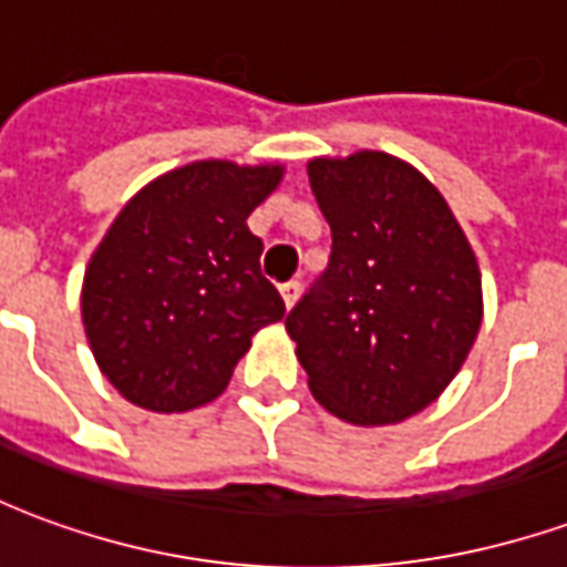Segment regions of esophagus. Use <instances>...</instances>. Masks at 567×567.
<instances>
[{"instance_id":"34e87169","label":"esophagus","mask_w":567,"mask_h":567,"mask_svg":"<svg viewBox=\"0 0 567 567\" xmlns=\"http://www.w3.org/2000/svg\"><path fill=\"white\" fill-rule=\"evenodd\" d=\"M279 295H282L285 307L291 309L297 303V297H300V282H295V279H291V282H285L282 288H279Z\"/></svg>"}]
</instances>
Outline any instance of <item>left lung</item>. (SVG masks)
<instances>
[{"label":"left lung","instance_id":"8db88e82","mask_svg":"<svg viewBox=\"0 0 567 567\" xmlns=\"http://www.w3.org/2000/svg\"><path fill=\"white\" fill-rule=\"evenodd\" d=\"M307 173L333 248L285 331L328 413L398 425L437 401L480 333L474 248L443 194L401 157H312Z\"/></svg>","mask_w":567,"mask_h":567}]
</instances>
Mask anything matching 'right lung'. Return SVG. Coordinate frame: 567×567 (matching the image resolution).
Instances as JSON below:
<instances>
[{
  "label": "right lung",
  "mask_w": 567,
  "mask_h": 567,
  "mask_svg": "<svg viewBox=\"0 0 567 567\" xmlns=\"http://www.w3.org/2000/svg\"><path fill=\"white\" fill-rule=\"evenodd\" d=\"M282 163L194 161L117 212L81 285V321L103 377L130 404L185 413L227 389L251 337L282 321L246 218Z\"/></svg>",
  "instance_id": "right-lung-1"
}]
</instances>
